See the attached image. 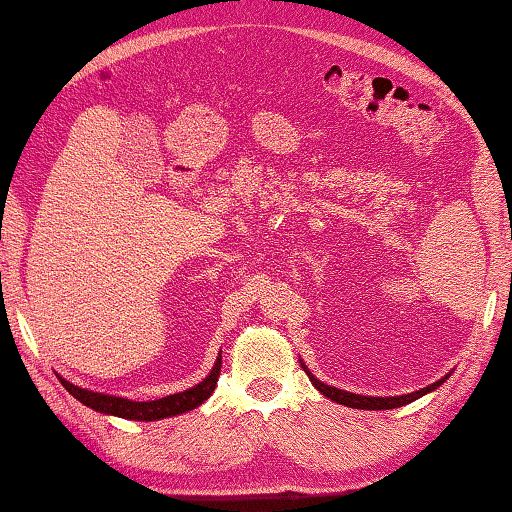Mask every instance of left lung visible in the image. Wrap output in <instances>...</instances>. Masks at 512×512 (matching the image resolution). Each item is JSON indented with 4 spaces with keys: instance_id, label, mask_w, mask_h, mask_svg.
Wrapping results in <instances>:
<instances>
[{
    "instance_id": "1",
    "label": "left lung",
    "mask_w": 512,
    "mask_h": 512,
    "mask_svg": "<svg viewBox=\"0 0 512 512\" xmlns=\"http://www.w3.org/2000/svg\"><path fill=\"white\" fill-rule=\"evenodd\" d=\"M307 376H310L312 383L316 385L318 392H323L327 399H332L336 403H341V406H347V408H359V410H392V408H401L406 406V403H412L414 399L423 397V394H428L430 390H437L439 385L446 381L441 379L437 383L428 385V388L423 390H417L412 394H403V397H361V394H352V392H345V390H339V388H332V385H325L316 379V376H312L310 372H307Z\"/></svg>"
}]
</instances>
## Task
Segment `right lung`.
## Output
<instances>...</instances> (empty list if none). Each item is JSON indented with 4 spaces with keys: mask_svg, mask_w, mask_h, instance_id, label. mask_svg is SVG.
<instances>
[{
    "mask_svg": "<svg viewBox=\"0 0 512 512\" xmlns=\"http://www.w3.org/2000/svg\"><path fill=\"white\" fill-rule=\"evenodd\" d=\"M220 363L223 359H218L214 370L207 376L205 381L194 385L185 392L178 394H169V397H162L156 401H129L122 397H109V394H100V392H91V390H82L77 385L64 381L60 376V381L66 390H69L73 397L98 412L104 414H115V417L122 419H133V421H156V419H165L173 417V414H182L187 410L198 408L202 401H207L214 392L216 383H218V374H220Z\"/></svg>",
    "mask_w": 512,
    "mask_h": 512,
    "instance_id": "add662e5",
    "label": "right lung"
}]
</instances>
